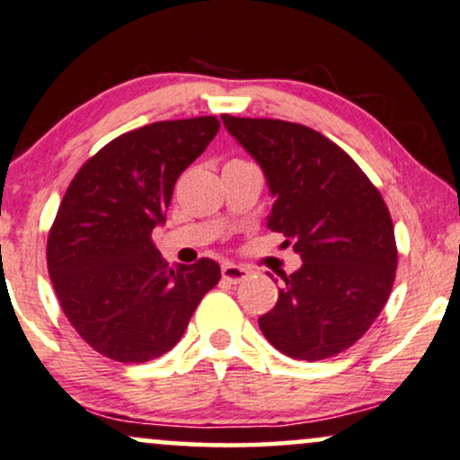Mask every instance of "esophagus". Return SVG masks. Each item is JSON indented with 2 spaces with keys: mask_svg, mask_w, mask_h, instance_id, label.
Here are the masks:
<instances>
[{
  "mask_svg": "<svg viewBox=\"0 0 460 460\" xmlns=\"http://www.w3.org/2000/svg\"><path fill=\"white\" fill-rule=\"evenodd\" d=\"M220 274H223V279L226 280V283L231 285H237L242 283V280L248 279V270L242 268V265H235V263H225L223 270H220Z\"/></svg>",
  "mask_w": 460,
  "mask_h": 460,
  "instance_id": "esophagus-1",
  "label": "esophagus"
}]
</instances>
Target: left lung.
Returning a JSON list of instances; mask_svg holds the SVG:
<instances>
[{
    "instance_id": "8db88e82",
    "label": "left lung",
    "mask_w": 460,
    "mask_h": 460,
    "mask_svg": "<svg viewBox=\"0 0 460 460\" xmlns=\"http://www.w3.org/2000/svg\"><path fill=\"white\" fill-rule=\"evenodd\" d=\"M257 160L274 197L268 229L293 244L302 268L259 317L285 356L317 362L349 349L388 302L396 276L394 225L384 197L347 152L321 132L283 119L223 115Z\"/></svg>"
}]
</instances>
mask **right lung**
<instances>
[{"label": "right lung", "instance_id": "right-lung-1", "mask_svg": "<svg viewBox=\"0 0 460 460\" xmlns=\"http://www.w3.org/2000/svg\"><path fill=\"white\" fill-rule=\"evenodd\" d=\"M216 115L119 135L70 181L49 231L47 265L72 328L93 351L141 364L173 349L220 265H171L152 242L177 177L209 146Z\"/></svg>", "mask_w": 460, "mask_h": 460}]
</instances>
